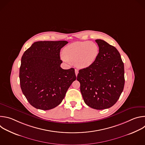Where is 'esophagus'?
Here are the masks:
<instances>
[{"label":"esophagus","instance_id":"1","mask_svg":"<svg viewBox=\"0 0 145 145\" xmlns=\"http://www.w3.org/2000/svg\"><path fill=\"white\" fill-rule=\"evenodd\" d=\"M78 71L77 69H75V74H76V76H77V74H78Z\"/></svg>","mask_w":145,"mask_h":145}]
</instances>
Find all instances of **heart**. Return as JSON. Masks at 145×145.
Segmentation results:
<instances>
[{
	"mask_svg": "<svg viewBox=\"0 0 145 145\" xmlns=\"http://www.w3.org/2000/svg\"><path fill=\"white\" fill-rule=\"evenodd\" d=\"M61 59L76 63L80 68L90 66L96 59L99 54L97 45L90 41L75 42L66 46L63 51Z\"/></svg>",
	"mask_w": 145,
	"mask_h": 145,
	"instance_id": "b5f03b06",
	"label": "heart"
}]
</instances>
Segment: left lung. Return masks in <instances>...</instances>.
Listing matches in <instances>:
<instances>
[{
	"instance_id": "obj_1",
	"label": "left lung",
	"mask_w": 145,
	"mask_h": 145,
	"mask_svg": "<svg viewBox=\"0 0 145 145\" xmlns=\"http://www.w3.org/2000/svg\"><path fill=\"white\" fill-rule=\"evenodd\" d=\"M98 56L88 67L79 70L77 80L86 104L96 110L114 106L125 86L124 64L118 50L102 39L95 40Z\"/></svg>"
}]
</instances>
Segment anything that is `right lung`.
I'll return each mask as SVG.
<instances>
[{
    "label": "right lung",
    "instance_id": "right-lung-1",
    "mask_svg": "<svg viewBox=\"0 0 145 145\" xmlns=\"http://www.w3.org/2000/svg\"><path fill=\"white\" fill-rule=\"evenodd\" d=\"M66 40L38 41L24 53L19 69L20 85L30 104L49 110L58 106L76 80L74 68L60 67V50Z\"/></svg>",
    "mask_w": 145,
    "mask_h": 145
}]
</instances>
